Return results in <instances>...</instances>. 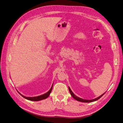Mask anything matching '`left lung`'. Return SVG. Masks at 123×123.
Segmentation results:
<instances>
[{"label": "left lung", "instance_id": "obj_1", "mask_svg": "<svg viewBox=\"0 0 123 123\" xmlns=\"http://www.w3.org/2000/svg\"><path fill=\"white\" fill-rule=\"evenodd\" d=\"M68 89H69V92H70L71 95H72V96L74 98L75 100H76L77 101H80V102H85V103H88V102H92L96 101L98 100V99L100 98H101L105 94V92L104 93H103L102 95H101V96L98 97V98H96L92 99V100H84V99L81 98H79V97H77L76 96H75V95L74 94V93L72 92V91L71 90V89H70V88L69 87H68Z\"/></svg>", "mask_w": 123, "mask_h": 123}]
</instances>
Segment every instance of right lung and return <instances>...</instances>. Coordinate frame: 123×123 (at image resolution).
Wrapping results in <instances>:
<instances>
[{
  "instance_id": "obj_1",
  "label": "right lung",
  "mask_w": 123,
  "mask_h": 123,
  "mask_svg": "<svg viewBox=\"0 0 123 123\" xmlns=\"http://www.w3.org/2000/svg\"><path fill=\"white\" fill-rule=\"evenodd\" d=\"M53 85L52 86H51V87L50 88V89H49V91L48 92H46V93L45 94H43L42 95H41V96H38V97H25L24 96H23V95H22L20 93V94L21 95V96L23 97L24 98L27 99V100H30V101H40V100H44V99L47 98V97H48L49 94L51 92V90H52V88H53Z\"/></svg>"
}]
</instances>
